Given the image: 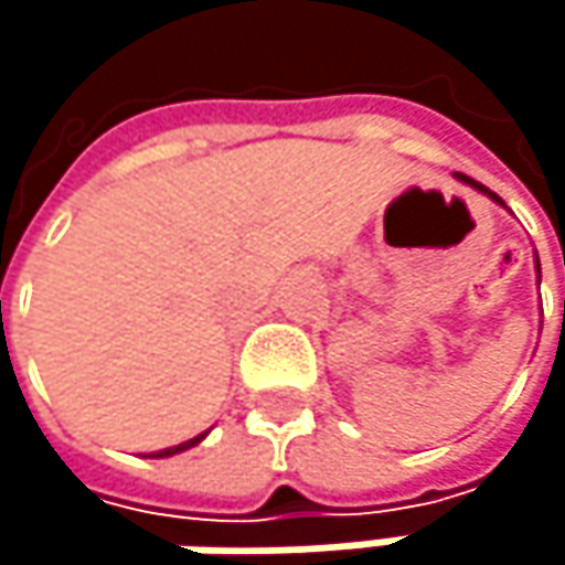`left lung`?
Segmentation results:
<instances>
[{"label": "left lung", "mask_w": 565, "mask_h": 565, "mask_svg": "<svg viewBox=\"0 0 565 565\" xmlns=\"http://www.w3.org/2000/svg\"><path fill=\"white\" fill-rule=\"evenodd\" d=\"M455 175H458V179H461V182H468V185H471V189H478V192H484V195H488V199H494V202H498V205H504V202H501V199H498V195H494V192H491V189H488V185H481V182H475V179H468V175H461V172H455ZM536 275H540V258H536Z\"/></svg>", "instance_id": "obj_1"}]
</instances>
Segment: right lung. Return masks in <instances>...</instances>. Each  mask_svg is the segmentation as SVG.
Here are the masks:
<instances>
[{
    "label": "right lung",
    "mask_w": 565,
    "mask_h": 565,
    "mask_svg": "<svg viewBox=\"0 0 565 565\" xmlns=\"http://www.w3.org/2000/svg\"><path fill=\"white\" fill-rule=\"evenodd\" d=\"M205 435H209V431H202V435H195V438H189V441H182V445H172V448H163V451H153L150 458H170V455H179V451H185V448L199 445V441H202Z\"/></svg>",
    "instance_id": "add662e5"
}]
</instances>
